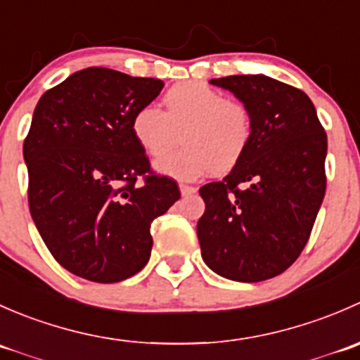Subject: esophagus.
<instances>
[{"label":"esophagus","instance_id":"1","mask_svg":"<svg viewBox=\"0 0 360 360\" xmlns=\"http://www.w3.org/2000/svg\"><path fill=\"white\" fill-rule=\"evenodd\" d=\"M179 190H181V195H183V197H188V195L197 193V188L190 186V184H181Z\"/></svg>","mask_w":360,"mask_h":360}]
</instances>
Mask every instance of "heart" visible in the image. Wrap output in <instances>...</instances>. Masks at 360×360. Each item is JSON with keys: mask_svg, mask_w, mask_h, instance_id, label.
Here are the masks:
<instances>
[{"mask_svg": "<svg viewBox=\"0 0 360 360\" xmlns=\"http://www.w3.org/2000/svg\"><path fill=\"white\" fill-rule=\"evenodd\" d=\"M165 112L155 104L136 111L132 134L150 157H162L177 144L181 150L160 158L157 169L176 179H198L209 172L233 169L252 139V116L244 103L224 99L202 82H184L163 97Z\"/></svg>", "mask_w": 360, "mask_h": 360, "instance_id": "1", "label": "heart"}]
</instances>
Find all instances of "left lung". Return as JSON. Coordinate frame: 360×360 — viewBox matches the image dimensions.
<instances>
[{"label": "left lung", "instance_id": "obj_1", "mask_svg": "<svg viewBox=\"0 0 360 360\" xmlns=\"http://www.w3.org/2000/svg\"><path fill=\"white\" fill-rule=\"evenodd\" d=\"M249 108L252 139L240 162L200 188L197 235L217 275L261 282L288 270L310 238L326 193L328 136L300 89L264 75L210 79Z\"/></svg>", "mask_w": 360, "mask_h": 360}]
</instances>
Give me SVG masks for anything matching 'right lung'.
Listing matches in <instances>:
<instances>
[{
	"label": "right lung",
	"mask_w": 360,
	"mask_h": 360,
	"mask_svg": "<svg viewBox=\"0 0 360 360\" xmlns=\"http://www.w3.org/2000/svg\"><path fill=\"white\" fill-rule=\"evenodd\" d=\"M162 89L157 78L86 68L36 104L24 139L29 210L57 263L90 282L112 284L143 270L151 223L181 197L132 134L136 111Z\"/></svg>",
	"instance_id": "add662e5"
}]
</instances>
